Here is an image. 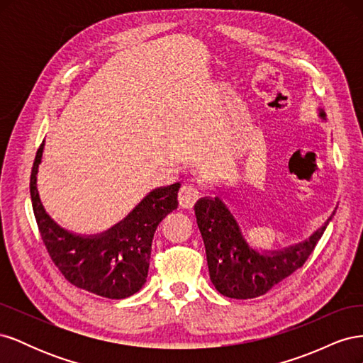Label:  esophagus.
I'll return each instance as SVG.
<instances>
[{"mask_svg": "<svg viewBox=\"0 0 363 363\" xmlns=\"http://www.w3.org/2000/svg\"><path fill=\"white\" fill-rule=\"evenodd\" d=\"M199 196H200V192L195 186L184 184L182 186V189L179 192V203L183 208H192L196 200H199Z\"/></svg>", "mask_w": 363, "mask_h": 363, "instance_id": "esophagus-1", "label": "esophagus"}]
</instances>
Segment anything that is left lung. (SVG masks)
Masks as SVG:
<instances>
[{"label": "left lung", "mask_w": 363, "mask_h": 363, "mask_svg": "<svg viewBox=\"0 0 363 363\" xmlns=\"http://www.w3.org/2000/svg\"><path fill=\"white\" fill-rule=\"evenodd\" d=\"M318 118L325 121L323 108H318ZM212 192L215 196H203L194 206L206 247L208 276L219 294L238 300L267 294L303 267L337 208L324 225L301 242L277 250H262L251 245L225 196L219 191Z\"/></svg>", "instance_id": "8db88e82"}]
</instances>
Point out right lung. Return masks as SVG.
Instances as JSON below:
<instances>
[{"label":"right lung","mask_w":363,"mask_h":363,"mask_svg":"<svg viewBox=\"0 0 363 363\" xmlns=\"http://www.w3.org/2000/svg\"><path fill=\"white\" fill-rule=\"evenodd\" d=\"M45 140L39 147L30 179L33 212L52 262L77 288L112 300L127 298L144 286L152 236L162 219L179 206L180 183L152 189L125 218L95 235L60 227L47 213L38 191V171Z\"/></svg>","instance_id":"right-lung-1"}]
</instances>
